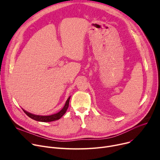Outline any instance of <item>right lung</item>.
I'll return each mask as SVG.
<instances>
[{"mask_svg":"<svg viewBox=\"0 0 160 160\" xmlns=\"http://www.w3.org/2000/svg\"><path fill=\"white\" fill-rule=\"evenodd\" d=\"M70 97L68 98V99L66 100L65 104L64 106V107L62 108L61 110H60L58 112L53 114V115H48V116H42V115H34V114H32L31 112H29L27 111H25V109H23L22 108V109L23 110V111L26 113V115L27 116H28L30 118H31L32 119L38 121V122H53L55 120H58L59 119H60L64 115V113L66 112V110L68 108V106H69V102H70Z\"/></svg>","mask_w":160,"mask_h":160,"instance_id":"right-lung-1","label":"right lung"}]
</instances>
